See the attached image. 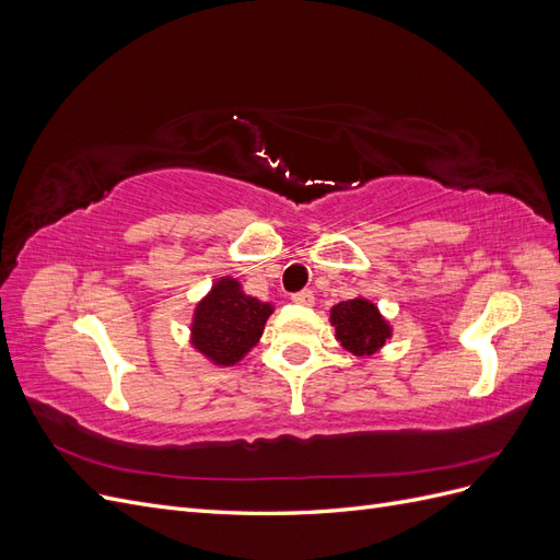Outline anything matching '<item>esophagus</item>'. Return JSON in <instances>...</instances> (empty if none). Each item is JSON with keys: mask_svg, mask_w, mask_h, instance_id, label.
Returning a JSON list of instances; mask_svg holds the SVG:
<instances>
[{"mask_svg": "<svg viewBox=\"0 0 560 560\" xmlns=\"http://www.w3.org/2000/svg\"><path fill=\"white\" fill-rule=\"evenodd\" d=\"M292 301L299 303V306H313V303H315V294H313L311 290H301V292H296V294L292 296Z\"/></svg>", "mask_w": 560, "mask_h": 560, "instance_id": "1", "label": "esophagus"}]
</instances>
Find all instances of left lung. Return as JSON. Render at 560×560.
I'll use <instances>...</instances> for the list:
<instances>
[{"label":"left lung","mask_w":560,"mask_h":560,"mask_svg":"<svg viewBox=\"0 0 560 560\" xmlns=\"http://www.w3.org/2000/svg\"><path fill=\"white\" fill-rule=\"evenodd\" d=\"M331 325L336 327V341H341L358 358H369L381 350L393 334L378 308L366 299L336 303L331 308Z\"/></svg>","instance_id":"1"}]
</instances>
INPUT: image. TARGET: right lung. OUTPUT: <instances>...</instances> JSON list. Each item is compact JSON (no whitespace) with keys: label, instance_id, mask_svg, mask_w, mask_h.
Wrapping results in <instances>:
<instances>
[{"label":"right lung","instance_id":"1","mask_svg":"<svg viewBox=\"0 0 560 560\" xmlns=\"http://www.w3.org/2000/svg\"><path fill=\"white\" fill-rule=\"evenodd\" d=\"M270 313V303L247 296L235 278H222L196 306L191 343L214 364L231 366L259 343Z\"/></svg>","mask_w":560,"mask_h":560}]
</instances>
